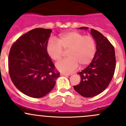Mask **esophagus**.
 Returning a JSON list of instances; mask_svg holds the SVG:
<instances>
[{"instance_id": "1", "label": "esophagus", "mask_w": 126, "mask_h": 126, "mask_svg": "<svg viewBox=\"0 0 126 126\" xmlns=\"http://www.w3.org/2000/svg\"><path fill=\"white\" fill-rule=\"evenodd\" d=\"M60 75H62V76H68L70 75H69V74H65V73H61Z\"/></svg>"}]
</instances>
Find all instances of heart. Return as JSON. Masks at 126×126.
I'll return each mask as SVG.
<instances>
[{
	"label": "heart",
	"instance_id": "1",
	"mask_svg": "<svg viewBox=\"0 0 126 126\" xmlns=\"http://www.w3.org/2000/svg\"><path fill=\"white\" fill-rule=\"evenodd\" d=\"M47 53L55 61L63 56L64 51H68V58L56 63L58 70L64 73H71L78 68L90 64L96 51V42L93 37L78 32H70L62 34L58 40L51 38L47 43Z\"/></svg>",
	"mask_w": 126,
	"mask_h": 126
}]
</instances>
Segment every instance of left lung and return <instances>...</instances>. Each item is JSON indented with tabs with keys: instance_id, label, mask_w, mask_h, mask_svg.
<instances>
[{
	"instance_id": "1",
	"label": "left lung",
	"mask_w": 126,
	"mask_h": 126,
	"mask_svg": "<svg viewBox=\"0 0 126 126\" xmlns=\"http://www.w3.org/2000/svg\"><path fill=\"white\" fill-rule=\"evenodd\" d=\"M79 29L87 30L88 27ZM91 34L96 43L93 60L84 70L78 73L81 81L73 88L85 97H91L103 92L112 80L116 68L114 48L99 32L91 29Z\"/></svg>"
}]
</instances>
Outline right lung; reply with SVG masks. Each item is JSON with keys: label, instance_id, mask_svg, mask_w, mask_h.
Instances as JSON below:
<instances>
[{"label": "right lung", "instance_id": "1", "mask_svg": "<svg viewBox=\"0 0 126 126\" xmlns=\"http://www.w3.org/2000/svg\"><path fill=\"white\" fill-rule=\"evenodd\" d=\"M51 32L42 28L33 29L18 38L10 48L8 62L12 81L30 97L45 96L60 76L47 50Z\"/></svg>", "mask_w": 126, "mask_h": 126}]
</instances>
